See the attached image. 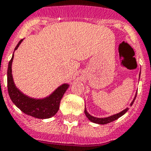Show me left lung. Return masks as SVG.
Instances as JSON below:
<instances>
[{"label": "left lung", "mask_w": 151, "mask_h": 151, "mask_svg": "<svg viewBox=\"0 0 151 151\" xmlns=\"http://www.w3.org/2000/svg\"><path fill=\"white\" fill-rule=\"evenodd\" d=\"M139 74H140V73H139ZM136 96H135V98H134L133 101H132L131 104H130V106H132V104H133L134 101H135V99H136ZM128 110H129V108H126L125 110H124L123 111H122V112L118 113V114H117L113 115V116H110V117H105V118H97V117H92V116H91V115L87 112L86 109H85V115H86V117L88 118V120H90V121H91L92 122H93V123H96V124H108V123H110V122H114V121H115V120L118 119L120 117H122V115H124V114L128 111Z\"/></svg>", "instance_id": "8db88e82"}]
</instances>
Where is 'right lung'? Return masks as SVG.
Returning a JSON list of instances; mask_svg holds the SVG:
<instances>
[{"instance_id":"right-lung-1","label":"right lung","mask_w":151,"mask_h":151,"mask_svg":"<svg viewBox=\"0 0 151 151\" xmlns=\"http://www.w3.org/2000/svg\"><path fill=\"white\" fill-rule=\"evenodd\" d=\"M22 41V39L18 43L15 47L16 50L19 46L20 43ZM13 57L9 61L8 67V92L11 99L14 104L20 109L21 111L31 117L40 118V119H45L50 118L54 116L59 109V104L64 93L68 88L69 85L67 84L59 86L55 91L50 96L47 97L44 99H34L27 97L19 91L15 87L12 79V63Z\"/></svg>"}]
</instances>
